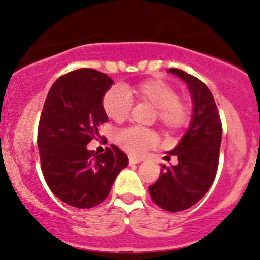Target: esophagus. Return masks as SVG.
Masks as SVG:
<instances>
[{"instance_id": "obj_1", "label": "esophagus", "mask_w": 260, "mask_h": 260, "mask_svg": "<svg viewBox=\"0 0 260 260\" xmlns=\"http://www.w3.org/2000/svg\"><path fill=\"white\" fill-rule=\"evenodd\" d=\"M128 160H129V164H138V162L142 161V159L137 158V156H129V158H128Z\"/></svg>"}]
</instances>
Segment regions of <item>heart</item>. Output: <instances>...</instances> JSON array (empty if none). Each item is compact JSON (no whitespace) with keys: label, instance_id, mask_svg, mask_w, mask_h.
I'll list each match as a JSON object with an SVG mask.
<instances>
[{"label":"heart","instance_id":"obj_1","mask_svg":"<svg viewBox=\"0 0 260 260\" xmlns=\"http://www.w3.org/2000/svg\"><path fill=\"white\" fill-rule=\"evenodd\" d=\"M127 93L137 102L155 107L156 121L168 132H180L189 125L191 118L189 101L178 96L175 88L168 82L156 79L145 80L128 87ZM102 108L111 119L122 122L129 116L132 101L123 90L113 87L102 98ZM116 142L125 152L141 155L145 150L158 144L159 137L152 129L131 127L119 131L116 135Z\"/></svg>","mask_w":260,"mask_h":260}]
</instances>
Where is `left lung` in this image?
Wrapping results in <instances>:
<instances>
[{
	"label": "left lung",
	"instance_id": "left-lung-1",
	"mask_svg": "<svg viewBox=\"0 0 260 260\" xmlns=\"http://www.w3.org/2000/svg\"><path fill=\"white\" fill-rule=\"evenodd\" d=\"M187 84L193 102L190 128L180 143L170 150L178 164L165 167L155 184L149 186L150 198L169 212L190 209L209 191L216 178L222 141V123L215 99L198 78L180 69L168 70Z\"/></svg>",
	"mask_w": 260,
	"mask_h": 260
}]
</instances>
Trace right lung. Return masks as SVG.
Wrapping results in <instances>:
<instances>
[{"label":"right lung","instance_id":"add662e5","mask_svg":"<svg viewBox=\"0 0 260 260\" xmlns=\"http://www.w3.org/2000/svg\"><path fill=\"white\" fill-rule=\"evenodd\" d=\"M112 84L95 69L70 71L54 82L43 106L38 125L43 175L56 198L78 209L101 204L128 165L127 155L113 144L102 154L87 149L108 119L102 98Z\"/></svg>","mask_w":260,"mask_h":260}]
</instances>
